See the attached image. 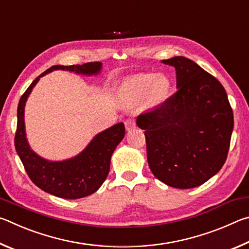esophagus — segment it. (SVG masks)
Instances as JSON below:
<instances>
[{
  "instance_id": "34e87169",
  "label": "esophagus",
  "mask_w": 249,
  "mask_h": 249,
  "mask_svg": "<svg viewBox=\"0 0 249 249\" xmlns=\"http://www.w3.org/2000/svg\"><path fill=\"white\" fill-rule=\"evenodd\" d=\"M136 127V123H135L134 119H128L125 121V128L126 130H130Z\"/></svg>"
}]
</instances>
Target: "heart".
<instances>
[{"mask_svg":"<svg viewBox=\"0 0 249 249\" xmlns=\"http://www.w3.org/2000/svg\"><path fill=\"white\" fill-rule=\"evenodd\" d=\"M170 89V83L163 75L154 73L140 74L132 78L125 83V90L136 96L148 94L149 100L154 103H159L166 98Z\"/></svg>","mask_w":249,"mask_h":249,"instance_id":"heart-1","label":"heart"}]
</instances>
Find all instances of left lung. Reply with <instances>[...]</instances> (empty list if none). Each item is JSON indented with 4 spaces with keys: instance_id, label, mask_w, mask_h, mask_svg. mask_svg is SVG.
I'll return each mask as SVG.
<instances>
[{
    "instance_id": "obj_1",
    "label": "left lung",
    "mask_w": 249,
    "mask_h": 249,
    "mask_svg": "<svg viewBox=\"0 0 249 249\" xmlns=\"http://www.w3.org/2000/svg\"><path fill=\"white\" fill-rule=\"evenodd\" d=\"M176 68L177 89L137 116L145 130L151 172L169 187H199L216 175L230 149L234 116L221 82L185 57L162 60Z\"/></svg>"
}]
</instances>
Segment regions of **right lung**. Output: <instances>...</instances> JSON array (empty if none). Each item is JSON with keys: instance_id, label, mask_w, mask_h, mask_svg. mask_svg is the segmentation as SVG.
<instances>
[{"instance_id": "obj_1", "label": "right lung", "mask_w": 249, "mask_h": 249, "mask_svg": "<svg viewBox=\"0 0 249 249\" xmlns=\"http://www.w3.org/2000/svg\"><path fill=\"white\" fill-rule=\"evenodd\" d=\"M102 64L53 66L38 75L24 92L18 107L15 149L31 180L41 190L62 199H80L94 193L107 179L113 151L124 138L125 126L117 123L99 133L78 156L62 161H49L31 149L25 133L24 109L28 95L41 77L53 70H66L80 74H98Z\"/></svg>"}]
</instances>
